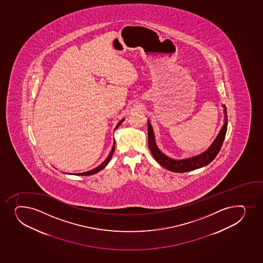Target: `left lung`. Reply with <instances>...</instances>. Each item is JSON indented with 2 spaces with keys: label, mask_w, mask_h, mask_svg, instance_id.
Segmentation results:
<instances>
[{
  "label": "left lung",
  "mask_w": 263,
  "mask_h": 263,
  "mask_svg": "<svg viewBox=\"0 0 263 263\" xmlns=\"http://www.w3.org/2000/svg\"><path fill=\"white\" fill-rule=\"evenodd\" d=\"M223 107L225 122L211 146L206 151L201 153V155L193 156L190 158L182 159V160L171 158L159 149L156 143V139H155L152 126L150 124L149 121H147L148 147L152 153L154 158L156 159V161L162 167L172 171V172L176 173L189 172L191 170H197L200 167L206 166L208 164L210 163L216 157L218 153L220 152V147L222 146L225 136H226L227 128H228V116H227L226 106L224 105Z\"/></svg>",
  "instance_id": "left-lung-1"
}]
</instances>
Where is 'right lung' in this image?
I'll use <instances>...</instances> for the list:
<instances>
[{"mask_svg": "<svg viewBox=\"0 0 263 263\" xmlns=\"http://www.w3.org/2000/svg\"><path fill=\"white\" fill-rule=\"evenodd\" d=\"M124 121V119H122L121 120L120 122H118V124L116 127V129L117 127L120 126V125L122 124V122ZM115 148H116V141H114L113 147H112V149H111L110 153H109V155L107 156V159L105 160L102 164H100L98 167H96V168H93V170H89V171H86V172L83 173H73V174H70V175H95L96 173L99 172L102 168H104L106 166H107L109 161H110L111 157L113 156L114 151H115Z\"/></svg>", "mask_w": 263, "mask_h": 263, "instance_id": "right-lung-1", "label": "right lung"}]
</instances>
